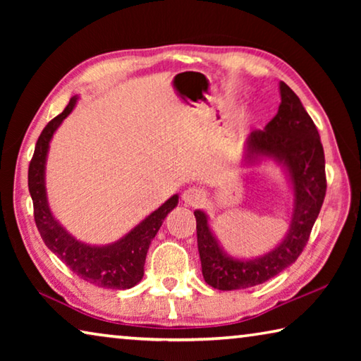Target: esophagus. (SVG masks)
<instances>
[{"instance_id": "34e87169", "label": "esophagus", "mask_w": 361, "mask_h": 361, "mask_svg": "<svg viewBox=\"0 0 361 361\" xmlns=\"http://www.w3.org/2000/svg\"><path fill=\"white\" fill-rule=\"evenodd\" d=\"M181 199H183V202H185L186 205H189V207H195V205H199V204H202V202H204V199H205V192L202 191V189H199V188L192 186V188H188L186 191L183 192Z\"/></svg>"}]
</instances>
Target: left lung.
I'll return each mask as SVG.
<instances>
[{
    "mask_svg": "<svg viewBox=\"0 0 361 361\" xmlns=\"http://www.w3.org/2000/svg\"><path fill=\"white\" fill-rule=\"evenodd\" d=\"M279 90V113L264 130L250 133L243 145L242 164L252 167L272 161L282 167L293 199L290 226L283 239L264 255L237 258L223 248L210 228L209 215L194 210L202 276L216 290L250 288L291 266L302 253L325 199V154L319 130L288 85L280 81Z\"/></svg>",
    "mask_w": 361,
    "mask_h": 361,
    "instance_id": "1",
    "label": "left lung"
}]
</instances>
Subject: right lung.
Segmentation results:
<instances>
[{
	"mask_svg": "<svg viewBox=\"0 0 361 361\" xmlns=\"http://www.w3.org/2000/svg\"><path fill=\"white\" fill-rule=\"evenodd\" d=\"M78 99V95L71 97L66 108L49 122L36 142L35 154L28 167V189L35 207V221L47 248L85 282L102 288L127 290L142 282L146 253L164 219L178 205V194H173L135 228L111 243L92 245L71 235L54 216L49 205L46 162L54 133L75 109Z\"/></svg>",
	"mask_w": 361,
	"mask_h": 361,
	"instance_id": "right-lung-1",
	"label": "right lung"
}]
</instances>
